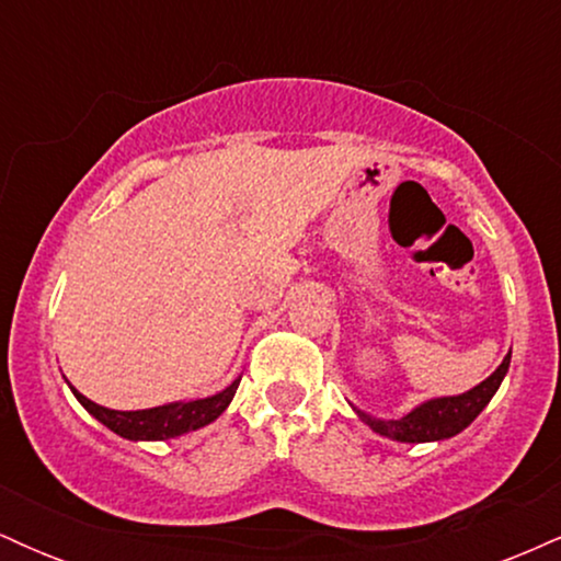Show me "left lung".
Returning <instances> with one entry per match:
<instances>
[{"instance_id":"left-lung-1","label":"left lung","mask_w":561,"mask_h":561,"mask_svg":"<svg viewBox=\"0 0 561 561\" xmlns=\"http://www.w3.org/2000/svg\"><path fill=\"white\" fill-rule=\"evenodd\" d=\"M508 362H512V351L506 353V358L501 362L499 369L493 371L491 377L482 379L480 385H474L472 390L461 392V396H443V398H430L420 405L403 414L401 420H377V416L366 414V411L356 409L366 427L375 430L377 435L390 437V440L398 443H435L446 440V437L459 435L461 430H467L469 424L478 420V414L491 403L495 390L504 382Z\"/></svg>"}]
</instances>
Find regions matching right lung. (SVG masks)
<instances>
[{
    "instance_id": "right-lung-1",
    "label": "right lung",
    "mask_w": 561,
    "mask_h": 561,
    "mask_svg": "<svg viewBox=\"0 0 561 561\" xmlns=\"http://www.w3.org/2000/svg\"><path fill=\"white\" fill-rule=\"evenodd\" d=\"M240 379L237 377L229 388L208 398H190V401H173L156 405V409H139V411H115L105 409V405L89 401L87 396H81L73 385L68 382V388L73 390L76 401H79L96 422L105 424L107 430H113L115 435L126 437V440H169V437H179L192 430L205 427V424L216 422L218 416L227 411V405L234 398L237 388H240Z\"/></svg>"
}]
</instances>
